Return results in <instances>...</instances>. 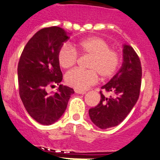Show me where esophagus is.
I'll use <instances>...</instances> for the list:
<instances>
[{
	"mask_svg": "<svg viewBox=\"0 0 160 160\" xmlns=\"http://www.w3.org/2000/svg\"><path fill=\"white\" fill-rule=\"evenodd\" d=\"M75 92L78 93V94H86L87 92L86 91H82V90H78V89H75Z\"/></svg>",
	"mask_w": 160,
	"mask_h": 160,
	"instance_id": "34e87169",
	"label": "esophagus"
}]
</instances>
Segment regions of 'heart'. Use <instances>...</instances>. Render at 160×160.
Returning <instances> with one entry per match:
<instances>
[{
    "label": "heart",
    "instance_id": "b5f03b06",
    "mask_svg": "<svg viewBox=\"0 0 160 160\" xmlns=\"http://www.w3.org/2000/svg\"><path fill=\"white\" fill-rule=\"evenodd\" d=\"M75 48L82 53L91 55L88 62L89 69L74 68L65 76L68 85L78 90H86L98 80V74L102 78L113 76L119 67L120 56L109 44L100 37H89L75 44ZM78 59V53L72 46L64 44L58 53V60L61 67H72Z\"/></svg>",
    "mask_w": 160,
    "mask_h": 160
}]
</instances>
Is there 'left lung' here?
I'll list each match as a JSON object with an SVG mask.
<instances>
[{
  "label": "left lung",
  "instance_id": "8db88e82",
  "mask_svg": "<svg viewBox=\"0 0 160 160\" xmlns=\"http://www.w3.org/2000/svg\"><path fill=\"white\" fill-rule=\"evenodd\" d=\"M123 62L121 68L102 89L112 92L106 98L102 92L98 106L89 109V116L101 129L118 126L125 120L137 102L140 95L142 69L140 58L134 48L123 44Z\"/></svg>",
  "mask_w": 160,
  "mask_h": 160
}]
</instances>
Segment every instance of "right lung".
<instances>
[{
    "mask_svg": "<svg viewBox=\"0 0 160 160\" xmlns=\"http://www.w3.org/2000/svg\"><path fill=\"white\" fill-rule=\"evenodd\" d=\"M69 39L62 28H44L35 33L24 48L18 63L20 97L32 118L49 126L64 113L72 88L59 84L62 73L58 60L61 46ZM59 85L58 92L48 95V86Z\"/></svg>",
    "mask_w": 160,
    "mask_h": 160,
    "instance_id": "1",
    "label": "right lung"
}]
</instances>
